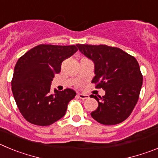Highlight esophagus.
I'll use <instances>...</instances> for the list:
<instances>
[{
    "label": "esophagus",
    "instance_id": "1",
    "mask_svg": "<svg viewBox=\"0 0 158 158\" xmlns=\"http://www.w3.org/2000/svg\"><path fill=\"white\" fill-rule=\"evenodd\" d=\"M77 96L81 100H86V99H89V95L84 94V93H77Z\"/></svg>",
    "mask_w": 158,
    "mask_h": 158
}]
</instances>
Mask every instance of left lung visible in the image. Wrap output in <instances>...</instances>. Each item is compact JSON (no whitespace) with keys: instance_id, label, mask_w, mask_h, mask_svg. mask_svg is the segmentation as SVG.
<instances>
[{"instance_id":"8db88e82","label":"left lung","mask_w":158,"mask_h":158,"mask_svg":"<svg viewBox=\"0 0 158 158\" xmlns=\"http://www.w3.org/2000/svg\"><path fill=\"white\" fill-rule=\"evenodd\" d=\"M79 51L94 63L92 83L102 88L105 95L97 97V109L91 113L104 125H115L129 117L136 105L142 85L139 62L123 50L107 45L77 44Z\"/></svg>"}]
</instances>
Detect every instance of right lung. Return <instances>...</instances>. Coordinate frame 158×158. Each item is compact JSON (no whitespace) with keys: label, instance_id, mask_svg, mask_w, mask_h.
<instances>
[{"label":"right lung","instance_id":"1","mask_svg":"<svg viewBox=\"0 0 158 158\" xmlns=\"http://www.w3.org/2000/svg\"><path fill=\"white\" fill-rule=\"evenodd\" d=\"M77 51L76 46L41 45L25 53L14 69L12 91L23 118L38 126H49L65 115L76 93L66 89L51 91L54 74L62 62Z\"/></svg>","mask_w":158,"mask_h":158}]
</instances>
